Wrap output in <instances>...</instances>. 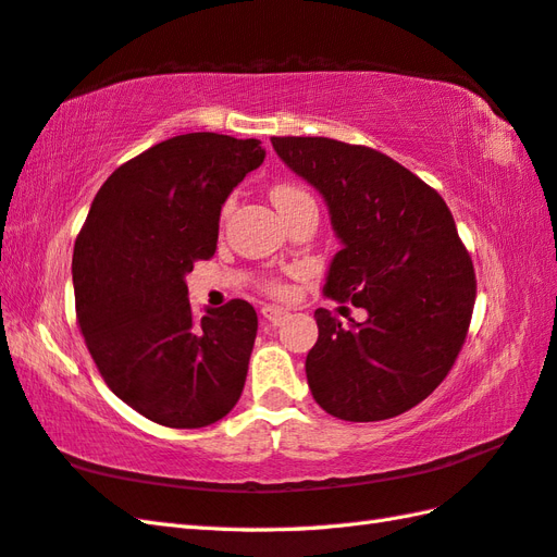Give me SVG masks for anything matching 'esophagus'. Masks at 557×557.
Segmentation results:
<instances>
[{"label": "esophagus", "mask_w": 557, "mask_h": 557, "mask_svg": "<svg viewBox=\"0 0 557 557\" xmlns=\"http://www.w3.org/2000/svg\"><path fill=\"white\" fill-rule=\"evenodd\" d=\"M260 313H263V318L265 321H270V323H282L285 321V315H287V309H282V306H263V309H260Z\"/></svg>", "instance_id": "obj_1"}]
</instances>
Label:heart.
I'll use <instances>...</instances> for the list:
<instances>
[{
  "mask_svg": "<svg viewBox=\"0 0 557 557\" xmlns=\"http://www.w3.org/2000/svg\"><path fill=\"white\" fill-rule=\"evenodd\" d=\"M304 196H306V194L301 191V188L292 186V184H277V186L270 191V198H272V203H275V208L294 203V200H299V198H304Z\"/></svg>",
  "mask_w": 557,
  "mask_h": 557,
  "instance_id": "1",
  "label": "heart"
}]
</instances>
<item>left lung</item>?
Segmentation results:
<instances>
[{
  "instance_id": "1",
  "label": "left lung",
  "mask_w": 557,
  "mask_h": 557,
  "mask_svg": "<svg viewBox=\"0 0 557 557\" xmlns=\"http://www.w3.org/2000/svg\"><path fill=\"white\" fill-rule=\"evenodd\" d=\"M272 148L323 196L342 244L323 294L369 313L342 325L315 311L318 342L306 357L313 399L342 421L417 407L453 369L474 311V265L453 212L373 148L318 136H275Z\"/></svg>"
}]
</instances>
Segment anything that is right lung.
Masks as SVG:
<instances>
[{
    "mask_svg": "<svg viewBox=\"0 0 557 557\" xmlns=\"http://www.w3.org/2000/svg\"><path fill=\"white\" fill-rule=\"evenodd\" d=\"M265 160L256 138L184 134L100 186L74 246L81 333L112 393L170 429L234 409L258 315L244 299L196 315L186 275L218 248L220 210Z\"/></svg>",
    "mask_w": 557,
    "mask_h": 557,
    "instance_id": "1",
    "label": "right lung"
}]
</instances>
